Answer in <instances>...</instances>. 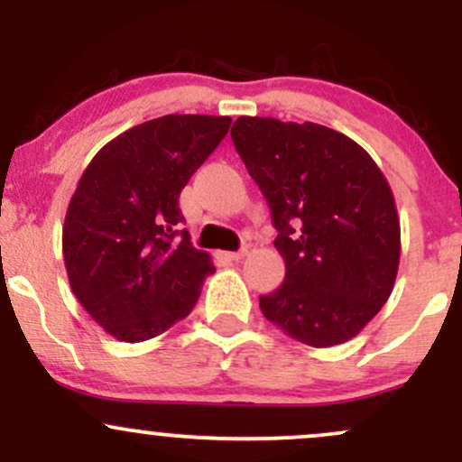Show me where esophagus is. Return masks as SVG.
Returning a JSON list of instances; mask_svg holds the SVG:
<instances>
[{"label": "esophagus", "mask_w": 462, "mask_h": 462, "mask_svg": "<svg viewBox=\"0 0 462 462\" xmlns=\"http://www.w3.org/2000/svg\"><path fill=\"white\" fill-rule=\"evenodd\" d=\"M245 254H247V247H243L238 249V252H224V258H227V261H241Z\"/></svg>", "instance_id": "34e87169"}]
</instances>
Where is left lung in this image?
Listing matches in <instances>:
<instances>
[{
	"instance_id": "1",
	"label": "left lung",
	"mask_w": 462,
	"mask_h": 462,
	"mask_svg": "<svg viewBox=\"0 0 462 462\" xmlns=\"http://www.w3.org/2000/svg\"><path fill=\"white\" fill-rule=\"evenodd\" d=\"M232 143L272 208L286 267L263 315L306 346L349 341L386 304L400 267L383 171L358 143L310 121L238 116Z\"/></svg>"
}]
</instances>
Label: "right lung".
I'll return each instance as SVG.
<instances>
[{"label":"right lung","mask_w":462,"mask_h":462,"mask_svg":"<svg viewBox=\"0 0 462 462\" xmlns=\"http://www.w3.org/2000/svg\"><path fill=\"white\" fill-rule=\"evenodd\" d=\"M230 116L164 115L95 153L69 201L62 256L84 310L110 337H158L198 304L213 261L193 247L178 199Z\"/></svg>","instance_id":"1"}]
</instances>
